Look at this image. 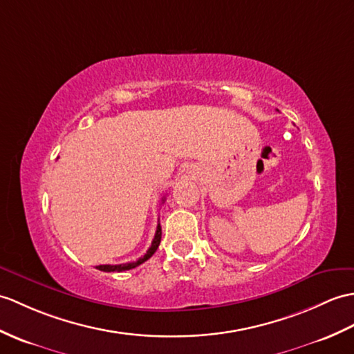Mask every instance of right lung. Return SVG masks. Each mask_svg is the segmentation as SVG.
Masks as SVG:
<instances>
[{"label":"right lung","instance_id":"right-lung-1","mask_svg":"<svg viewBox=\"0 0 354 354\" xmlns=\"http://www.w3.org/2000/svg\"><path fill=\"white\" fill-rule=\"evenodd\" d=\"M162 201H164V199H162ZM160 241H161V226H160V223H158L157 232H155V236H153V241H152V244H151V248L147 249V252L143 254L142 258H138V259L134 261V262H127V264H119V266H110V264H106V266H97L96 268L101 270V271H106V273H111V271H125V270L136 268L137 266L143 264L145 261L149 259V258L152 257V254H153L155 252H157L158 245H160Z\"/></svg>","mask_w":354,"mask_h":354}]
</instances>
